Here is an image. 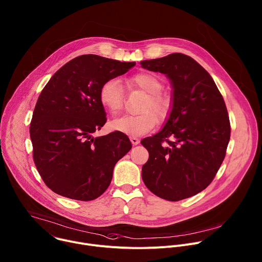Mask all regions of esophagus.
<instances>
[{
  "label": "esophagus",
  "mask_w": 262,
  "mask_h": 262,
  "mask_svg": "<svg viewBox=\"0 0 262 262\" xmlns=\"http://www.w3.org/2000/svg\"><path fill=\"white\" fill-rule=\"evenodd\" d=\"M129 140H130V142H132L133 145H138V144L140 143V140H139L138 138H136V137H130Z\"/></svg>",
  "instance_id": "esophagus-1"
}]
</instances>
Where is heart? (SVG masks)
Instances as JSON below:
<instances>
[{
	"label": "heart",
	"instance_id": "obj_1",
	"mask_svg": "<svg viewBox=\"0 0 262 262\" xmlns=\"http://www.w3.org/2000/svg\"><path fill=\"white\" fill-rule=\"evenodd\" d=\"M126 84L133 89L140 90L147 95L141 107V113L137 116H123L111 122L114 130L129 136H143L151 132L160 121L165 120L171 109L169 98L161 93L162 81L151 73H138L126 80ZM101 105L111 114H118L124 106V94L117 79L105 81L99 92Z\"/></svg>",
	"mask_w": 262,
	"mask_h": 262
}]
</instances>
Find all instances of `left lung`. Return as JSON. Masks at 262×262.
I'll return each mask as SVG.
<instances>
[{"mask_svg":"<svg viewBox=\"0 0 262 262\" xmlns=\"http://www.w3.org/2000/svg\"><path fill=\"white\" fill-rule=\"evenodd\" d=\"M141 64L165 74L172 86L164 127L141 142L149 152L142 179L163 200L188 199L211 184L225 157L230 122L223 97L211 75L186 54L171 53Z\"/></svg>","mask_w":262,"mask_h":262,"instance_id":"8db88e82","label":"left lung"}]
</instances>
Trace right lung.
I'll list each match as a JSON object with an SVG mask.
<instances>
[{"label":"right lung","instance_id":"right-lung-1","mask_svg":"<svg viewBox=\"0 0 262 262\" xmlns=\"http://www.w3.org/2000/svg\"><path fill=\"white\" fill-rule=\"evenodd\" d=\"M136 62L84 54L62 66L41 92L30 125L33 158L53 192L93 201L109 187L116 162L130 149L126 135L94 138L107 121L99 101L102 84Z\"/></svg>","mask_w":262,"mask_h":262}]
</instances>
